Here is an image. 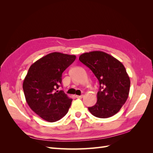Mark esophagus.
Here are the masks:
<instances>
[{
	"label": "esophagus",
	"mask_w": 153,
	"mask_h": 153,
	"mask_svg": "<svg viewBox=\"0 0 153 153\" xmlns=\"http://www.w3.org/2000/svg\"><path fill=\"white\" fill-rule=\"evenodd\" d=\"M84 97V95H81V96H76V98H78V99H81Z\"/></svg>",
	"instance_id": "obj_1"
}]
</instances>
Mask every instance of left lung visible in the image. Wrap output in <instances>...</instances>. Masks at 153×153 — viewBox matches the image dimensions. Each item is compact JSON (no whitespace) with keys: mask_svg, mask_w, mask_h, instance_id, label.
Wrapping results in <instances>:
<instances>
[{"mask_svg":"<svg viewBox=\"0 0 153 153\" xmlns=\"http://www.w3.org/2000/svg\"><path fill=\"white\" fill-rule=\"evenodd\" d=\"M79 60L94 74L100 84L97 102L88 108L89 112L99 118L113 116L128 97L130 80L126 69L117 59L101 51L83 53Z\"/></svg>","mask_w":153,"mask_h":153,"instance_id":"obj_1","label":"left lung"}]
</instances>
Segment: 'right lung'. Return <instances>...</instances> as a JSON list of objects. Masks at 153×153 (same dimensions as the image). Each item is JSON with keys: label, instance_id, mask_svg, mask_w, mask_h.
Segmentation results:
<instances>
[{"label": "right lung", "instance_id": "add662e5", "mask_svg": "<svg viewBox=\"0 0 153 153\" xmlns=\"http://www.w3.org/2000/svg\"><path fill=\"white\" fill-rule=\"evenodd\" d=\"M75 55L49 53L32 64L23 82L25 100L34 112L45 121H57L65 115L72 99L63 91L62 75L75 61Z\"/></svg>", "mask_w": 153, "mask_h": 153}]
</instances>
